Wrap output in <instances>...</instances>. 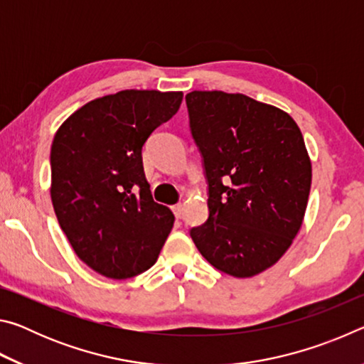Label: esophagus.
Returning <instances> with one entry per match:
<instances>
[{"mask_svg": "<svg viewBox=\"0 0 364 364\" xmlns=\"http://www.w3.org/2000/svg\"><path fill=\"white\" fill-rule=\"evenodd\" d=\"M171 210H173V213H175V217H176V218H181V215H183V204H176V205H173V207H171Z\"/></svg>", "mask_w": 364, "mask_h": 364, "instance_id": "34e87169", "label": "esophagus"}]
</instances>
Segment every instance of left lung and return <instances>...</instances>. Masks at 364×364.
Instances as JSON below:
<instances>
[{"label":"left lung","instance_id":"left-lung-1","mask_svg":"<svg viewBox=\"0 0 364 364\" xmlns=\"http://www.w3.org/2000/svg\"><path fill=\"white\" fill-rule=\"evenodd\" d=\"M186 106L208 183V218L191 237L212 267L250 278L286 254L304 221V136L284 110L245 95L193 91Z\"/></svg>","mask_w":364,"mask_h":364}]
</instances>
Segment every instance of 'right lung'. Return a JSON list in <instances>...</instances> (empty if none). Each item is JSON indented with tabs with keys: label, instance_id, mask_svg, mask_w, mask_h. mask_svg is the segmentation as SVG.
<instances>
[{
	"label": "right lung",
	"instance_id": "add662e5",
	"mask_svg": "<svg viewBox=\"0 0 364 364\" xmlns=\"http://www.w3.org/2000/svg\"><path fill=\"white\" fill-rule=\"evenodd\" d=\"M181 101V91H119L85 104L54 134V212L80 260L106 278L149 269L173 228L170 208L152 199L141 151Z\"/></svg>",
	"mask_w": 364,
	"mask_h": 364
}]
</instances>
